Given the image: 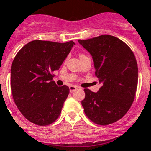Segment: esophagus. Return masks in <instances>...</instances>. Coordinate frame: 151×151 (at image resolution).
<instances>
[{
    "label": "esophagus",
    "instance_id": "34e87169",
    "mask_svg": "<svg viewBox=\"0 0 151 151\" xmlns=\"http://www.w3.org/2000/svg\"><path fill=\"white\" fill-rule=\"evenodd\" d=\"M77 88H77L76 86H69V91H70V92H73V91H76Z\"/></svg>",
    "mask_w": 151,
    "mask_h": 151
}]
</instances>
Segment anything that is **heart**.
Masks as SVG:
<instances>
[{"mask_svg":"<svg viewBox=\"0 0 151 151\" xmlns=\"http://www.w3.org/2000/svg\"><path fill=\"white\" fill-rule=\"evenodd\" d=\"M82 56H86L85 55H83V54H80V56H79V57H82Z\"/></svg>","mask_w":151,"mask_h":151,"instance_id":"obj_1","label":"heart"}]
</instances>
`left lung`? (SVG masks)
Wrapping results in <instances>:
<instances>
[{
	"label": "left lung",
	"instance_id": "1",
	"mask_svg": "<svg viewBox=\"0 0 151 151\" xmlns=\"http://www.w3.org/2000/svg\"><path fill=\"white\" fill-rule=\"evenodd\" d=\"M78 41L92 56L101 84L97 92L84 89L85 113L97 124L114 123L127 112L134 99L138 81L134 55L126 43L111 35Z\"/></svg>",
	"mask_w": 151,
	"mask_h": 151
}]
</instances>
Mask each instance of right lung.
Instances as JSON below:
<instances>
[{
    "mask_svg": "<svg viewBox=\"0 0 151 151\" xmlns=\"http://www.w3.org/2000/svg\"><path fill=\"white\" fill-rule=\"evenodd\" d=\"M75 42L36 40L17 52L11 69L14 102L28 121L49 125L58 118L69 93L67 86H57L52 72L60 69Z\"/></svg>",
    "mask_w": 151,
    "mask_h": 151,
    "instance_id": "obj_1",
    "label": "right lung"
}]
</instances>
